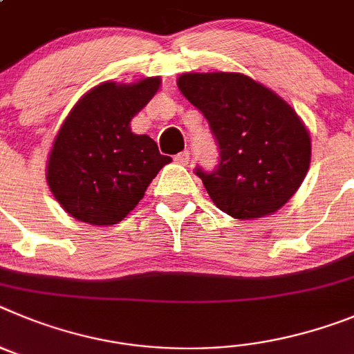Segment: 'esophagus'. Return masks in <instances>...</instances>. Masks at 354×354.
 I'll return each instance as SVG.
<instances>
[{
	"label": "esophagus",
	"mask_w": 354,
	"mask_h": 354,
	"mask_svg": "<svg viewBox=\"0 0 354 354\" xmlns=\"http://www.w3.org/2000/svg\"><path fill=\"white\" fill-rule=\"evenodd\" d=\"M174 160L181 165H187L190 162V151H181V153H178L176 157H174Z\"/></svg>",
	"instance_id": "esophagus-1"
}]
</instances>
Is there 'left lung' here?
I'll return each instance as SVG.
<instances>
[{
    "instance_id": "obj_1",
    "label": "left lung",
    "mask_w": 354,
    "mask_h": 354,
    "mask_svg": "<svg viewBox=\"0 0 354 354\" xmlns=\"http://www.w3.org/2000/svg\"><path fill=\"white\" fill-rule=\"evenodd\" d=\"M178 88L205 114L218 167H196L218 209L250 221L272 215L295 196L310 165V136L296 111L248 75L181 74Z\"/></svg>"
}]
</instances>
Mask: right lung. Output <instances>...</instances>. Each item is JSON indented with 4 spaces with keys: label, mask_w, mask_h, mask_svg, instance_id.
Listing matches in <instances>:
<instances>
[{
    "label": "right lung",
    "mask_w": 354,
    "mask_h": 354,
    "mask_svg": "<svg viewBox=\"0 0 354 354\" xmlns=\"http://www.w3.org/2000/svg\"><path fill=\"white\" fill-rule=\"evenodd\" d=\"M160 88V77L95 86L70 111L47 160V183L66 213L91 225L123 221L171 157L132 118Z\"/></svg>",
    "instance_id": "add662e5"
}]
</instances>
